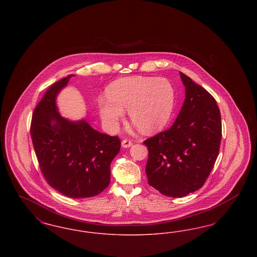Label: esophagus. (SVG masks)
Masks as SVG:
<instances>
[{"label": "esophagus", "instance_id": "esophagus-1", "mask_svg": "<svg viewBox=\"0 0 257 257\" xmlns=\"http://www.w3.org/2000/svg\"><path fill=\"white\" fill-rule=\"evenodd\" d=\"M132 145H133V143L129 140H123L121 142V147H124V148H128V147H131Z\"/></svg>", "mask_w": 257, "mask_h": 257}]
</instances>
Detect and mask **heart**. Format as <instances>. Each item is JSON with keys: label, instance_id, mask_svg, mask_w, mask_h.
I'll return each instance as SVG.
<instances>
[{"label": "heart", "instance_id": "b5f03b06", "mask_svg": "<svg viewBox=\"0 0 257 257\" xmlns=\"http://www.w3.org/2000/svg\"><path fill=\"white\" fill-rule=\"evenodd\" d=\"M174 89L164 78L128 77L112 82L107 97L98 99V110L103 123L117 128L128 110L131 122L143 133L162 130L171 118L174 108Z\"/></svg>", "mask_w": 257, "mask_h": 257}]
</instances>
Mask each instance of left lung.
Masks as SVG:
<instances>
[{"instance_id":"1","label":"left lung","mask_w":257,"mask_h":257,"mask_svg":"<svg viewBox=\"0 0 257 257\" xmlns=\"http://www.w3.org/2000/svg\"><path fill=\"white\" fill-rule=\"evenodd\" d=\"M185 100L170 129L147 139L148 184L161 194L183 197L203 186L219 155L220 109L205 88L180 72Z\"/></svg>"}]
</instances>
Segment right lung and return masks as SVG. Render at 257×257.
Here are the masks:
<instances>
[{"label":"right lung","mask_w":257,"mask_h":257,"mask_svg":"<svg viewBox=\"0 0 257 257\" xmlns=\"http://www.w3.org/2000/svg\"><path fill=\"white\" fill-rule=\"evenodd\" d=\"M72 76L53 84L37 104L31 137L47 183L63 196L86 198L109 186L110 163L120 150V140L98 132L85 119L61 116L56 99Z\"/></svg>","instance_id":"1"}]
</instances>
